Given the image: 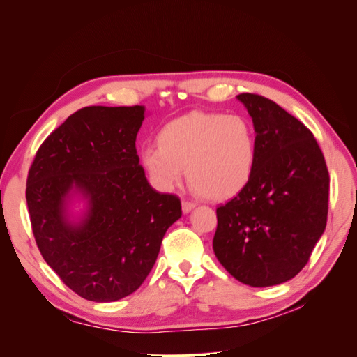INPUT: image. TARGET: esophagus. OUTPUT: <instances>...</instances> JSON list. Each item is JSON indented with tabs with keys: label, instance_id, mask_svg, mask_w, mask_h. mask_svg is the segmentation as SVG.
Segmentation results:
<instances>
[{
	"label": "esophagus",
	"instance_id": "34e87169",
	"mask_svg": "<svg viewBox=\"0 0 357 357\" xmlns=\"http://www.w3.org/2000/svg\"><path fill=\"white\" fill-rule=\"evenodd\" d=\"M195 202H189V201H183L181 202V210H183V213L185 214H188V213H190L193 208H195Z\"/></svg>",
	"mask_w": 357,
	"mask_h": 357
}]
</instances>
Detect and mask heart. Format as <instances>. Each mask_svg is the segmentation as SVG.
Segmentation results:
<instances>
[{"instance_id":"1","label":"heart","mask_w":357,"mask_h":357,"mask_svg":"<svg viewBox=\"0 0 357 357\" xmlns=\"http://www.w3.org/2000/svg\"><path fill=\"white\" fill-rule=\"evenodd\" d=\"M156 142L158 147L142 152V164L165 190L174 188L185 171L199 197L229 199L247 186L256 165L255 128L240 114H183L160 128Z\"/></svg>"}]
</instances>
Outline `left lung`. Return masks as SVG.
I'll return each instance as SVG.
<instances>
[{"label":"left lung","instance_id":"left-lung-1","mask_svg":"<svg viewBox=\"0 0 357 357\" xmlns=\"http://www.w3.org/2000/svg\"><path fill=\"white\" fill-rule=\"evenodd\" d=\"M257 156L247 186L218 211L213 250L238 282L268 287L304 268L328 220L329 174L310 129L274 101L240 93Z\"/></svg>","mask_w":357,"mask_h":357}]
</instances>
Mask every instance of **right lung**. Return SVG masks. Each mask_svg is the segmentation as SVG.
Here are the masks:
<instances>
[{"label": "right lung", "mask_w": 357, "mask_h": 357, "mask_svg": "<svg viewBox=\"0 0 357 357\" xmlns=\"http://www.w3.org/2000/svg\"><path fill=\"white\" fill-rule=\"evenodd\" d=\"M143 105H92L71 114L38 149L26 202L41 256L79 296L113 302L143 284L169 226L176 195L156 192L139 165L135 138ZM79 197V216L70 204Z\"/></svg>", "instance_id": "1"}]
</instances>
